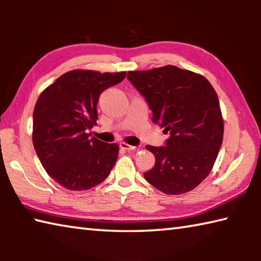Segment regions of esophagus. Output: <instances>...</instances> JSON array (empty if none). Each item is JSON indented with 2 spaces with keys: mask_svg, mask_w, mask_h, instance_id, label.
Returning <instances> with one entry per match:
<instances>
[{
  "mask_svg": "<svg viewBox=\"0 0 261 261\" xmlns=\"http://www.w3.org/2000/svg\"><path fill=\"white\" fill-rule=\"evenodd\" d=\"M120 147L122 149H124V151H134V149H136L135 146H131V145L124 143V141H122V143H120Z\"/></svg>",
  "mask_w": 261,
  "mask_h": 261,
  "instance_id": "obj_1",
  "label": "esophagus"
}]
</instances>
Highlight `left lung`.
<instances>
[{
    "label": "left lung",
    "instance_id": "obj_1",
    "mask_svg": "<svg viewBox=\"0 0 261 261\" xmlns=\"http://www.w3.org/2000/svg\"><path fill=\"white\" fill-rule=\"evenodd\" d=\"M127 78L148 102L152 121L170 134L166 146H146L155 165L145 179L166 194L191 191L208 176L222 145L215 90L204 76L175 65L129 71Z\"/></svg>",
    "mask_w": 261,
    "mask_h": 261
}]
</instances>
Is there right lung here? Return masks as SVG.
Returning <instances> with one entry per match:
<instances>
[{
    "label": "right lung",
    "mask_w": 261,
    "mask_h": 261,
    "mask_svg": "<svg viewBox=\"0 0 261 261\" xmlns=\"http://www.w3.org/2000/svg\"><path fill=\"white\" fill-rule=\"evenodd\" d=\"M125 71L72 70L42 91L33 110L32 141L47 174L62 187L83 191L108 177L117 144L90 138L101 92L121 83Z\"/></svg>",
    "instance_id": "obj_1"
}]
</instances>
